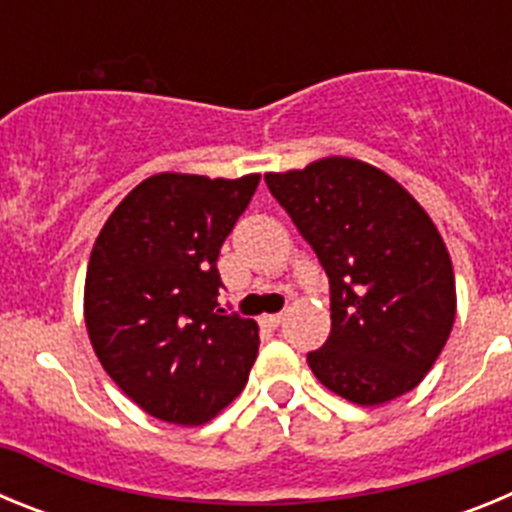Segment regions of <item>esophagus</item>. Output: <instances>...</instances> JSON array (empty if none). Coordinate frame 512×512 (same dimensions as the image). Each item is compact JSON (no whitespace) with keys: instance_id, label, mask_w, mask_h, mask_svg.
<instances>
[{"instance_id":"1","label":"esophagus","mask_w":512,"mask_h":512,"mask_svg":"<svg viewBox=\"0 0 512 512\" xmlns=\"http://www.w3.org/2000/svg\"><path fill=\"white\" fill-rule=\"evenodd\" d=\"M261 325H264V328H279V325H282V312H277V315H264V318H261Z\"/></svg>"}]
</instances>
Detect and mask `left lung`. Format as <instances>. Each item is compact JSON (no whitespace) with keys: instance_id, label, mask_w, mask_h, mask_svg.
Here are the masks:
<instances>
[{"instance_id":"8db88e82","label":"left lung","mask_w":512,"mask_h":512,"mask_svg":"<svg viewBox=\"0 0 512 512\" xmlns=\"http://www.w3.org/2000/svg\"><path fill=\"white\" fill-rule=\"evenodd\" d=\"M264 179L328 274L330 336L307 354L312 374L356 405L418 387L456 318L454 269L428 212L356 158Z\"/></svg>"}]
</instances>
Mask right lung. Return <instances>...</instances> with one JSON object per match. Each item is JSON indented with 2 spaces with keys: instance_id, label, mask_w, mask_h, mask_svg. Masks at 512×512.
Segmentation results:
<instances>
[{
  "instance_id": "right-lung-1",
  "label": "right lung",
  "mask_w": 512,
  "mask_h": 512,
  "mask_svg": "<svg viewBox=\"0 0 512 512\" xmlns=\"http://www.w3.org/2000/svg\"><path fill=\"white\" fill-rule=\"evenodd\" d=\"M259 179L156 174L99 230L84 284L89 341L153 418L207 423L246 387L259 325L220 307L217 256Z\"/></svg>"
}]
</instances>
